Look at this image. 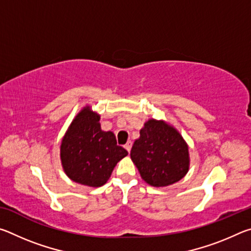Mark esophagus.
<instances>
[{"instance_id": "1", "label": "esophagus", "mask_w": 251, "mask_h": 251, "mask_svg": "<svg viewBox=\"0 0 251 251\" xmlns=\"http://www.w3.org/2000/svg\"><path fill=\"white\" fill-rule=\"evenodd\" d=\"M124 147L126 148V151L129 152V151H130V148H131V142H130V141L127 142V143L125 144V145H124Z\"/></svg>"}]
</instances>
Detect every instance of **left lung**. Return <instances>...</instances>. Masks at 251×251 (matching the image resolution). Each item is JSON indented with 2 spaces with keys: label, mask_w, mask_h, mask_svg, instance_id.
Segmentation results:
<instances>
[{
  "label": "left lung",
  "mask_w": 251,
  "mask_h": 251,
  "mask_svg": "<svg viewBox=\"0 0 251 251\" xmlns=\"http://www.w3.org/2000/svg\"><path fill=\"white\" fill-rule=\"evenodd\" d=\"M130 158L147 184L164 187L175 184L189 167L188 146L178 131L163 121L151 120L139 131Z\"/></svg>",
  "instance_id": "8db88e82"
}]
</instances>
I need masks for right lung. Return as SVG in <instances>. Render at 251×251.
Segmentation results:
<instances>
[{
    "label": "right lung",
    "instance_id": "add662e5",
    "mask_svg": "<svg viewBox=\"0 0 251 251\" xmlns=\"http://www.w3.org/2000/svg\"><path fill=\"white\" fill-rule=\"evenodd\" d=\"M112 131L100 129V116L85 107L72 122L61 145L63 168L72 180L90 187L103 186L116 164L127 156Z\"/></svg>",
    "mask_w": 251,
    "mask_h": 251
}]
</instances>
